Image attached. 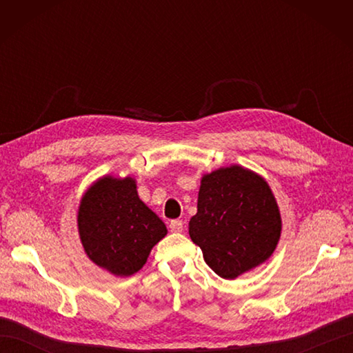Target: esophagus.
Listing matches in <instances>:
<instances>
[{
    "label": "esophagus",
    "instance_id": "obj_1",
    "mask_svg": "<svg viewBox=\"0 0 353 353\" xmlns=\"http://www.w3.org/2000/svg\"><path fill=\"white\" fill-rule=\"evenodd\" d=\"M170 229H171V232H176V234H179V232H182L183 230L182 220H171L170 221Z\"/></svg>",
    "mask_w": 353,
    "mask_h": 353
}]
</instances>
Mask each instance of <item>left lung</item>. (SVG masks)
I'll use <instances>...</instances> for the list:
<instances>
[{
	"label": "left lung",
	"mask_w": 353,
	"mask_h": 353,
	"mask_svg": "<svg viewBox=\"0 0 353 353\" xmlns=\"http://www.w3.org/2000/svg\"><path fill=\"white\" fill-rule=\"evenodd\" d=\"M281 230L274 194L258 172L230 165L201 177L190 236L223 279L264 264L276 250Z\"/></svg>",
	"instance_id": "1"
}]
</instances>
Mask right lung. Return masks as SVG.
<instances>
[{
  "label": "right lung",
  "mask_w": 353,
  "mask_h": 353,
  "mask_svg": "<svg viewBox=\"0 0 353 353\" xmlns=\"http://www.w3.org/2000/svg\"><path fill=\"white\" fill-rule=\"evenodd\" d=\"M77 226L88 258L121 277L139 272L167 235V226L139 199L130 176L97 179L80 200Z\"/></svg>",
  "instance_id": "right-lung-1"
}]
</instances>
